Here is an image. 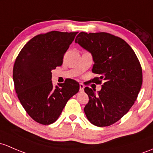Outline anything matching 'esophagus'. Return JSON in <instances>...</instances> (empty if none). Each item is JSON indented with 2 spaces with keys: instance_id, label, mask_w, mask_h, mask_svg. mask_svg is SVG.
<instances>
[{
  "instance_id": "34e87169",
  "label": "esophagus",
  "mask_w": 153,
  "mask_h": 153,
  "mask_svg": "<svg viewBox=\"0 0 153 153\" xmlns=\"http://www.w3.org/2000/svg\"><path fill=\"white\" fill-rule=\"evenodd\" d=\"M84 87L85 86L83 83H80V91H83V90H84Z\"/></svg>"
}]
</instances>
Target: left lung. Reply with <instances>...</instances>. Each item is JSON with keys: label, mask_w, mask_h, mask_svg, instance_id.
Returning <instances> with one entry per match:
<instances>
[{"label": "left lung", "mask_w": 153, "mask_h": 153, "mask_svg": "<svg viewBox=\"0 0 153 153\" xmlns=\"http://www.w3.org/2000/svg\"><path fill=\"white\" fill-rule=\"evenodd\" d=\"M75 42L92 55V72L100 75L93 80L100 83L105 81L97 94L85 87L89 96L85 114L96 126L113 125L128 113L137 99L142 84L140 62L125 40L111 33L81 32Z\"/></svg>", "instance_id": "1"}]
</instances>
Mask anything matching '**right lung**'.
Here are the masks:
<instances>
[{"label":"right lung","mask_w":153,"mask_h":153,"mask_svg":"<svg viewBox=\"0 0 153 153\" xmlns=\"http://www.w3.org/2000/svg\"><path fill=\"white\" fill-rule=\"evenodd\" d=\"M78 32L53 30L34 36L25 45L13 68V81L20 103L36 123L57 120L69 99L79 91V83L67 79L53 85V70L62 66L64 53Z\"/></svg>","instance_id":"add662e5"}]
</instances>
